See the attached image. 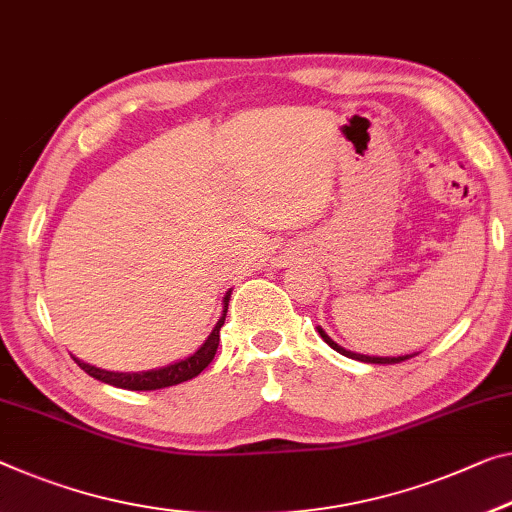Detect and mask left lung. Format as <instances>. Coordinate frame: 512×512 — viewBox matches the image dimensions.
Listing matches in <instances>:
<instances>
[{
    "mask_svg": "<svg viewBox=\"0 0 512 512\" xmlns=\"http://www.w3.org/2000/svg\"><path fill=\"white\" fill-rule=\"evenodd\" d=\"M318 334L322 336V341H325L329 348H334L336 352H341V355H345V357H350V359H357V361H366V364H398V361H405V359H410V357H414V355H419V352H414V355H400V357H368V355H357V352H350V350H345V348H341V345H338L336 341H332V338L327 336V332L322 327H318Z\"/></svg>",
    "mask_w": 512,
    "mask_h": 512,
    "instance_id": "obj_1",
    "label": "left lung"
}]
</instances>
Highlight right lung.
I'll use <instances>...</instances> for the list:
<instances>
[{"mask_svg": "<svg viewBox=\"0 0 512 512\" xmlns=\"http://www.w3.org/2000/svg\"><path fill=\"white\" fill-rule=\"evenodd\" d=\"M229 300H231V290L224 295V306H222V316H219L217 325L212 327L210 336L201 343V348L192 352L190 357L178 359L174 364H167L162 368H151V371H139V373H119V371H105V368L91 366L86 361H77V366L82 368L84 373H89L96 380L112 384V387L119 389H130V391H153V389H164V387H174V384L187 382L192 377L199 375L203 368H206L212 357H215L217 345H219V329H222L224 320H226V311H229Z\"/></svg>", "mask_w": 512, "mask_h": 512, "instance_id": "1", "label": "right lung"}]
</instances>
